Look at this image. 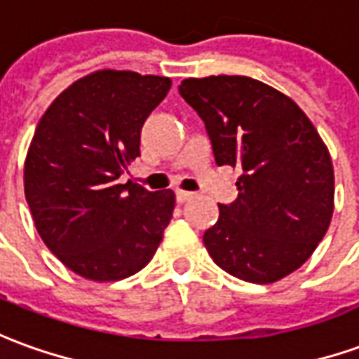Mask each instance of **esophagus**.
<instances>
[{
    "label": "esophagus",
    "instance_id": "obj_1",
    "mask_svg": "<svg viewBox=\"0 0 359 359\" xmlns=\"http://www.w3.org/2000/svg\"><path fill=\"white\" fill-rule=\"evenodd\" d=\"M190 198H194V192H188V190H177V200L179 202H187V200H190Z\"/></svg>",
    "mask_w": 359,
    "mask_h": 359
}]
</instances>
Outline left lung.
Returning a JSON list of instances; mask_svg holds the SVG:
<instances>
[{
  "label": "left lung",
  "instance_id": "obj_1",
  "mask_svg": "<svg viewBox=\"0 0 359 359\" xmlns=\"http://www.w3.org/2000/svg\"><path fill=\"white\" fill-rule=\"evenodd\" d=\"M182 99L204 120L215 163L239 169V196L204 233L214 262L272 284L307 262L334 212V171L317 128L274 87L245 75L188 77Z\"/></svg>",
  "mask_w": 359,
  "mask_h": 359
}]
</instances>
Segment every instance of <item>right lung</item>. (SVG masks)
Instances as JSON below:
<instances>
[{
  "label": "right lung",
  "instance_id": "1",
  "mask_svg": "<svg viewBox=\"0 0 359 359\" xmlns=\"http://www.w3.org/2000/svg\"><path fill=\"white\" fill-rule=\"evenodd\" d=\"M169 89V77L99 69L60 93L39 120L25 198L44 245L87 280L140 272L171 222L172 190L118 182L140 155L145 118Z\"/></svg>",
  "mask_w": 359,
  "mask_h": 359
}]
</instances>
